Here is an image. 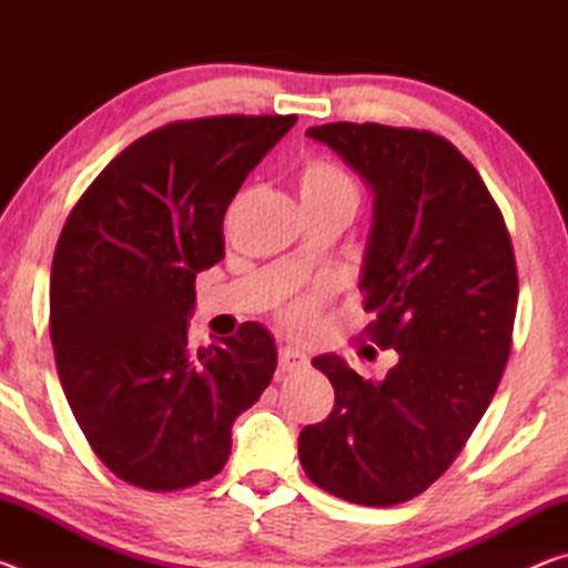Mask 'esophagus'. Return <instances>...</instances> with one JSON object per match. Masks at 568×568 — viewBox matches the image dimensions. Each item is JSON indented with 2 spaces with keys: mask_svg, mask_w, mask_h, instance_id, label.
<instances>
[{
  "mask_svg": "<svg viewBox=\"0 0 568 568\" xmlns=\"http://www.w3.org/2000/svg\"><path fill=\"white\" fill-rule=\"evenodd\" d=\"M277 365H281L283 373H297L307 365V355L303 351L291 348V345H287V348H281V355H277Z\"/></svg>",
  "mask_w": 568,
  "mask_h": 568,
  "instance_id": "1",
  "label": "esophagus"
}]
</instances>
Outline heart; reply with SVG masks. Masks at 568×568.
Wrapping results in <instances>:
<instances>
[{
    "label": "heart",
    "mask_w": 568,
    "mask_h": 568,
    "mask_svg": "<svg viewBox=\"0 0 568 568\" xmlns=\"http://www.w3.org/2000/svg\"><path fill=\"white\" fill-rule=\"evenodd\" d=\"M297 187H301L303 205L313 207H345L355 213L361 200L358 180L353 178V172L348 168L331 158H315L311 162H305L301 175H297ZM323 297V291H313L297 297V301L285 311V321L295 325V328H303V325L313 323Z\"/></svg>",
    "instance_id": "b5f03b06"
}]
</instances>
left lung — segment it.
<instances>
[{"mask_svg":"<svg viewBox=\"0 0 568 568\" xmlns=\"http://www.w3.org/2000/svg\"><path fill=\"white\" fill-rule=\"evenodd\" d=\"M307 138L376 195L363 333L398 363L373 383L338 355L313 358L335 406L303 428L297 454L323 491L396 506L446 474L501 383L518 303L511 235L478 170L436 132L331 122Z\"/></svg>","mask_w":568,"mask_h":568,"instance_id":"1","label":"left lung"}]
</instances>
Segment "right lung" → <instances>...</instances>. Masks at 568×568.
<instances>
[{"label": "right lung", "mask_w": 568, "mask_h": 568, "mask_svg": "<svg viewBox=\"0 0 568 568\" xmlns=\"http://www.w3.org/2000/svg\"><path fill=\"white\" fill-rule=\"evenodd\" d=\"M295 114L180 120L124 148L57 240L50 335L67 403L104 466L145 491L220 474L230 428L271 383L277 351L243 323L192 351L195 275L225 255L223 220Z\"/></svg>", "instance_id": "1"}]
</instances>
